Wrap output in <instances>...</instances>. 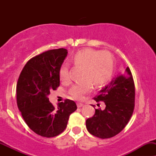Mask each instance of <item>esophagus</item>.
<instances>
[{
	"label": "esophagus",
	"instance_id": "1",
	"mask_svg": "<svg viewBox=\"0 0 156 156\" xmlns=\"http://www.w3.org/2000/svg\"><path fill=\"white\" fill-rule=\"evenodd\" d=\"M83 106H84V104H83V103H77V106H78V108L82 107Z\"/></svg>",
	"mask_w": 156,
	"mask_h": 156
}]
</instances>
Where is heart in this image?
I'll return each mask as SVG.
<instances>
[{"instance_id":"b5f03b06","label":"heart","mask_w":156,"mask_h":156,"mask_svg":"<svg viewBox=\"0 0 156 156\" xmlns=\"http://www.w3.org/2000/svg\"><path fill=\"white\" fill-rule=\"evenodd\" d=\"M71 62L75 66L84 69V82L75 84L69 90L71 97L76 100H81L90 91L91 82L97 87H102L108 82L114 72V58L108 52L84 49L75 53L71 58ZM59 78L63 82H69L70 80L69 67L65 64L59 69Z\"/></svg>"}]
</instances>
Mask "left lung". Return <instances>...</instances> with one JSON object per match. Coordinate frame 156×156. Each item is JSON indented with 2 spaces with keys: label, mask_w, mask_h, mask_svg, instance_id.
<instances>
[{
  "label": "left lung",
  "mask_w": 156,
  "mask_h": 156,
  "mask_svg": "<svg viewBox=\"0 0 156 156\" xmlns=\"http://www.w3.org/2000/svg\"><path fill=\"white\" fill-rule=\"evenodd\" d=\"M94 100L104 102L105 108H95L94 116L87 119V130L101 139L115 136L126 126L134 108L135 87L130 69L115 77ZM97 106L100 107L99 103Z\"/></svg>",
  "instance_id": "left-lung-1"
}]
</instances>
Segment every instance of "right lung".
Returning a JSON list of instances; mask_svg holds the SVG:
<instances>
[{"label": "right lung", "instance_id": "right-lung-1", "mask_svg": "<svg viewBox=\"0 0 156 156\" xmlns=\"http://www.w3.org/2000/svg\"><path fill=\"white\" fill-rule=\"evenodd\" d=\"M67 54L66 49L59 48L31 58L17 82V106L22 116L31 130L44 137L63 132L69 116L77 109L73 100H66L55 108L48 98L50 90L59 86V69Z\"/></svg>", "mask_w": 156, "mask_h": 156}]
</instances>
